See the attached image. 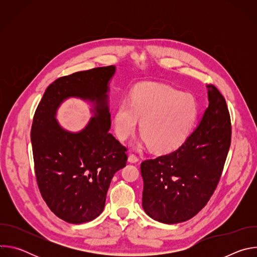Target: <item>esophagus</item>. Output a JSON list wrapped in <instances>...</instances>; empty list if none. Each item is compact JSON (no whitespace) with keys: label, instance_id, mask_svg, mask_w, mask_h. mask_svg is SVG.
Listing matches in <instances>:
<instances>
[{"label":"esophagus","instance_id":"34e87169","mask_svg":"<svg viewBox=\"0 0 257 257\" xmlns=\"http://www.w3.org/2000/svg\"><path fill=\"white\" fill-rule=\"evenodd\" d=\"M128 162H129V163H132V164H135V163L138 162V158H137L135 155L130 154L129 157H128Z\"/></svg>","mask_w":257,"mask_h":257}]
</instances>
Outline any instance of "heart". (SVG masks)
<instances>
[{
	"label": "heart",
	"mask_w": 257,
	"mask_h": 257,
	"mask_svg": "<svg viewBox=\"0 0 257 257\" xmlns=\"http://www.w3.org/2000/svg\"><path fill=\"white\" fill-rule=\"evenodd\" d=\"M199 113L196 98L189 93L156 83L137 86L130 103L122 101L114 115V128L125 140L136 129L140 119L142 142L159 153L177 149L193 129Z\"/></svg>",
	"instance_id": "b5f03b06"
}]
</instances>
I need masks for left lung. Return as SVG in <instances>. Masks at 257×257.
<instances>
[{
  "instance_id": "1",
  "label": "left lung",
  "mask_w": 257,
  "mask_h": 257,
  "mask_svg": "<svg viewBox=\"0 0 257 257\" xmlns=\"http://www.w3.org/2000/svg\"><path fill=\"white\" fill-rule=\"evenodd\" d=\"M208 106L179 148L141 163L142 207L152 218L178 224L196 215L221 178L231 144V120L224 96L207 85Z\"/></svg>"
}]
</instances>
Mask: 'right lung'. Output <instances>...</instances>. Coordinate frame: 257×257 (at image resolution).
<instances>
[{
    "instance_id": "add662e5",
    "label": "right lung",
    "mask_w": 257,
    "mask_h": 257,
    "mask_svg": "<svg viewBox=\"0 0 257 257\" xmlns=\"http://www.w3.org/2000/svg\"><path fill=\"white\" fill-rule=\"evenodd\" d=\"M115 73V66H107L57 79L33 117L36 181L50 209L67 223L82 224L98 216L114 174L126 166V148L108 133V85ZM70 97L92 105L93 117L77 133L66 131L56 120L59 105Z\"/></svg>"
}]
</instances>
